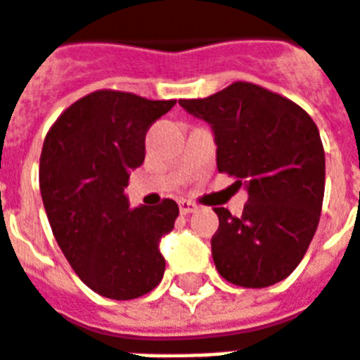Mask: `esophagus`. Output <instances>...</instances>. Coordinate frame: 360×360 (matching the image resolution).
Segmentation results:
<instances>
[{"label": "esophagus", "mask_w": 360, "mask_h": 360, "mask_svg": "<svg viewBox=\"0 0 360 360\" xmlns=\"http://www.w3.org/2000/svg\"><path fill=\"white\" fill-rule=\"evenodd\" d=\"M178 207H180V212H182V214H191V212H195V210H197L195 202L186 201V199L178 201Z\"/></svg>", "instance_id": "34e87169"}]
</instances>
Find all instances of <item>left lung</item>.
Masks as SVG:
<instances>
[{
	"label": "left lung",
	"instance_id": "8db88e82",
	"mask_svg": "<svg viewBox=\"0 0 360 360\" xmlns=\"http://www.w3.org/2000/svg\"><path fill=\"white\" fill-rule=\"evenodd\" d=\"M180 106L212 127L218 170L247 184L239 218L214 209L218 273L245 288L286 279L307 252L323 209L324 148L315 121L292 100L247 81Z\"/></svg>",
	"mask_w": 360,
	"mask_h": 360
}]
</instances>
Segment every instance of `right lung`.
<instances>
[{
    "label": "right lung",
    "mask_w": 360,
    "mask_h": 360,
    "mask_svg": "<svg viewBox=\"0 0 360 360\" xmlns=\"http://www.w3.org/2000/svg\"><path fill=\"white\" fill-rule=\"evenodd\" d=\"M176 100H148L102 89L66 108L49 129L39 190L58 247L100 296L132 300L161 283L159 241L178 205L129 209V172L144 163L146 132Z\"/></svg>",
    "instance_id": "obj_1"
}]
</instances>
